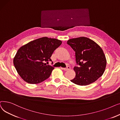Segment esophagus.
Masks as SVG:
<instances>
[{
    "instance_id": "obj_1",
    "label": "esophagus",
    "mask_w": 120,
    "mask_h": 120,
    "mask_svg": "<svg viewBox=\"0 0 120 120\" xmlns=\"http://www.w3.org/2000/svg\"><path fill=\"white\" fill-rule=\"evenodd\" d=\"M60 68H61V69L64 70V71H67V70H69L70 69V67L69 66H67L66 68H62V67H61Z\"/></svg>"
}]
</instances>
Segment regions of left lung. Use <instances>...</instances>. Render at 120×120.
<instances>
[{
  "mask_svg": "<svg viewBox=\"0 0 120 120\" xmlns=\"http://www.w3.org/2000/svg\"><path fill=\"white\" fill-rule=\"evenodd\" d=\"M67 43L75 52L78 65L74 68L76 76L71 79V82L79 85H87L102 75L106 60L103 51L98 44L86 37L71 38Z\"/></svg>",
  "mask_w": 120,
  "mask_h": 120,
  "instance_id": "obj_1",
  "label": "left lung"
}]
</instances>
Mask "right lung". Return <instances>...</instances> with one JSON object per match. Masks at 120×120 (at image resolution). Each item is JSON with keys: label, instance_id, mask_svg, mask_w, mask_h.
<instances>
[{"label": "right lung", "instance_id": "add662e5", "mask_svg": "<svg viewBox=\"0 0 120 120\" xmlns=\"http://www.w3.org/2000/svg\"><path fill=\"white\" fill-rule=\"evenodd\" d=\"M61 43L59 39L43 37L21 46L14 59L19 75L30 84H37L47 79L54 67L44 62L52 61L51 56Z\"/></svg>", "mask_w": 120, "mask_h": 120}]
</instances>
